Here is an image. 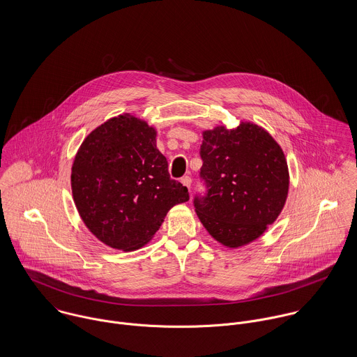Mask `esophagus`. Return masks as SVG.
I'll use <instances>...</instances> for the list:
<instances>
[{
  "mask_svg": "<svg viewBox=\"0 0 357 357\" xmlns=\"http://www.w3.org/2000/svg\"><path fill=\"white\" fill-rule=\"evenodd\" d=\"M181 183L191 191V184H192V178L190 177V176H184L183 178H181Z\"/></svg>",
  "mask_w": 357,
  "mask_h": 357,
  "instance_id": "obj_1",
  "label": "esophagus"
}]
</instances>
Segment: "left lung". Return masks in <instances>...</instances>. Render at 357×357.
I'll list each match as a JSON object with an SVG mask.
<instances>
[{
    "label": "left lung",
    "mask_w": 357,
    "mask_h": 357,
    "mask_svg": "<svg viewBox=\"0 0 357 357\" xmlns=\"http://www.w3.org/2000/svg\"><path fill=\"white\" fill-rule=\"evenodd\" d=\"M199 153L206 192L195 195L194 206L201 222L224 246L250 243L278 218L286 202L284 153L266 130L250 122L206 130Z\"/></svg>",
    "instance_id": "obj_1"
}]
</instances>
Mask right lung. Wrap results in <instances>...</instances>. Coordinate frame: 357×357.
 Listing matches in <instances>:
<instances>
[{
  "label": "right lung",
  "instance_id": "1",
  "mask_svg": "<svg viewBox=\"0 0 357 357\" xmlns=\"http://www.w3.org/2000/svg\"><path fill=\"white\" fill-rule=\"evenodd\" d=\"M155 137L147 122L119 115L96 128L75 155L74 202L89 231L109 248L144 246L166 213L190 199L187 187L170 178Z\"/></svg>",
  "mask_w": 357,
  "mask_h": 357
}]
</instances>
